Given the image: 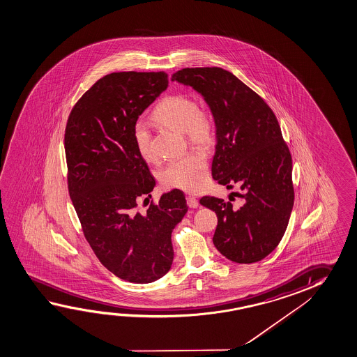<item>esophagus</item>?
Returning <instances> with one entry per match:
<instances>
[{"label":"esophagus","mask_w":357,"mask_h":357,"mask_svg":"<svg viewBox=\"0 0 357 357\" xmlns=\"http://www.w3.org/2000/svg\"><path fill=\"white\" fill-rule=\"evenodd\" d=\"M186 201L187 204H188V207H191V208H197L198 201L196 198L193 197V196H187Z\"/></svg>","instance_id":"obj_1"}]
</instances>
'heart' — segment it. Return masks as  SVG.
Masks as SVG:
<instances>
[{
	"mask_svg": "<svg viewBox=\"0 0 357 357\" xmlns=\"http://www.w3.org/2000/svg\"><path fill=\"white\" fill-rule=\"evenodd\" d=\"M153 123L181 131L191 146L211 150L217 140L215 115L207 107L197 105L188 94L175 93L164 96L151 113ZM132 140L142 159L153 161V137L146 125L136 121L132 126ZM160 180L165 187L197 192L208 181V161L204 153L195 151L172 160L165 166Z\"/></svg>",
	"mask_w": 357,
	"mask_h": 357,
	"instance_id": "1",
	"label": "heart"
}]
</instances>
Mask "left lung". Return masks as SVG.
<instances>
[{"mask_svg": "<svg viewBox=\"0 0 357 357\" xmlns=\"http://www.w3.org/2000/svg\"><path fill=\"white\" fill-rule=\"evenodd\" d=\"M171 80L191 85L208 102L217 125L212 177L227 188L241 187L233 193L242 199L238 208L221 198L199 199L218 218L215 248L241 264L261 261L280 243L294 204L291 153L275 114L220 67L183 68Z\"/></svg>", "mask_w": 357, "mask_h": 357, "instance_id": "8db88e82", "label": "left lung"}]
</instances>
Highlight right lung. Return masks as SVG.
Instances as JSON below:
<instances>
[{"label": "right lung", "instance_id": "1", "mask_svg": "<svg viewBox=\"0 0 357 357\" xmlns=\"http://www.w3.org/2000/svg\"><path fill=\"white\" fill-rule=\"evenodd\" d=\"M167 84L166 72L108 74L75 102L64 132L69 196L85 239L102 266L130 283H151L170 271L171 233L187 212L177 188L137 212L155 178L132 126Z\"/></svg>", "mask_w": 357, "mask_h": 357}]
</instances>
